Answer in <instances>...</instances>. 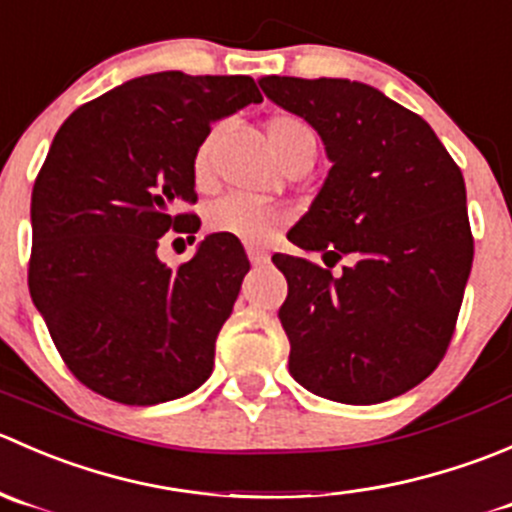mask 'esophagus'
<instances>
[{
	"label": "esophagus",
	"mask_w": 512,
	"mask_h": 512,
	"mask_svg": "<svg viewBox=\"0 0 512 512\" xmlns=\"http://www.w3.org/2000/svg\"><path fill=\"white\" fill-rule=\"evenodd\" d=\"M246 254H249V261L254 263V266H261V263L268 261V251L263 249V246L249 244V246H246Z\"/></svg>",
	"instance_id": "1"
}]
</instances>
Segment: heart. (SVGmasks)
<instances>
[{"instance_id": "1", "label": "heart", "mask_w": 512, "mask_h": 512, "mask_svg": "<svg viewBox=\"0 0 512 512\" xmlns=\"http://www.w3.org/2000/svg\"><path fill=\"white\" fill-rule=\"evenodd\" d=\"M266 136L273 154L278 156L281 164L303 149L316 151V134H313L308 121H303L301 116H273V119L266 121ZM216 139H219V129H211L209 134L201 139V144L196 146L194 179L199 186H206L211 181V164H214ZM281 224L283 214L276 206L263 204V201L249 199V196L241 194H231L214 201V204L209 206V214H206V226H209L214 234L236 236V239L241 241L266 239V236H271Z\"/></svg>"}]
</instances>
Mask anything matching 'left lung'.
Segmentation results:
<instances>
[{
    "mask_svg": "<svg viewBox=\"0 0 512 512\" xmlns=\"http://www.w3.org/2000/svg\"><path fill=\"white\" fill-rule=\"evenodd\" d=\"M321 136L331 171L288 231L303 251L343 256L341 276L276 254L288 371L328 401L371 406L411 391L443 361L473 266L458 164L428 121L348 79H258ZM332 261L328 262L327 258Z\"/></svg>",
    "mask_w": 512,
    "mask_h": 512,
    "instance_id": "left-lung-1",
    "label": "left lung"
}]
</instances>
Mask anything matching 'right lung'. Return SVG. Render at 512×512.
<instances>
[{"mask_svg":"<svg viewBox=\"0 0 512 512\" xmlns=\"http://www.w3.org/2000/svg\"><path fill=\"white\" fill-rule=\"evenodd\" d=\"M263 101L251 77L159 72L79 106L32 191L29 293L69 371L99 396L154 406L214 371L249 258L211 234L169 268L166 231L196 234L194 154L211 124ZM194 241V236H191Z\"/></svg>","mask_w":512,"mask_h":512,"instance_id":"add662e5","label":"right lung"}]
</instances>
